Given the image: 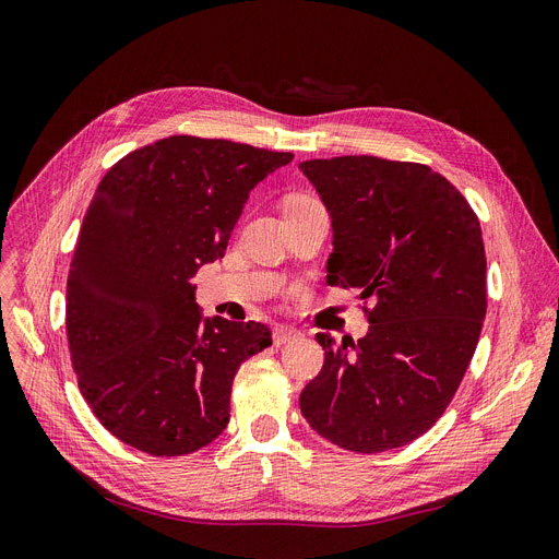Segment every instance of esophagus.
<instances>
[{
    "label": "esophagus",
    "instance_id": "34e87169",
    "mask_svg": "<svg viewBox=\"0 0 559 559\" xmlns=\"http://www.w3.org/2000/svg\"><path fill=\"white\" fill-rule=\"evenodd\" d=\"M301 333L299 331H295V329H274V345L276 347H283V345H287V343H293V340H297Z\"/></svg>",
    "mask_w": 559,
    "mask_h": 559
}]
</instances>
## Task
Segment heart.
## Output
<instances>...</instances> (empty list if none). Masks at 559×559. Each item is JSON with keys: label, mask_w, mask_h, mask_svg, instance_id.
<instances>
[{"label": "heart", "mask_w": 559, "mask_h": 559, "mask_svg": "<svg viewBox=\"0 0 559 559\" xmlns=\"http://www.w3.org/2000/svg\"><path fill=\"white\" fill-rule=\"evenodd\" d=\"M306 201H312V199H308V197H289V199H287V203H285V207L301 205V203H306Z\"/></svg>", "instance_id": "heart-1"}]
</instances>
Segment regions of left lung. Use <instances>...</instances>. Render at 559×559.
<instances>
[{
    "instance_id": "8db88e82",
    "label": "left lung",
    "mask_w": 559,
    "mask_h": 559,
    "mask_svg": "<svg viewBox=\"0 0 559 559\" xmlns=\"http://www.w3.org/2000/svg\"><path fill=\"white\" fill-rule=\"evenodd\" d=\"M299 168L333 219L329 283L374 299L358 343L314 335L324 366L301 391V414L337 448H402L443 416L475 354L487 314L479 219L418 162L345 155Z\"/></svg>"
}]
</instances>
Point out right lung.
Masks as SVG:
<instances>
[{
	"label": "right lung",
	"mask_w": 559,
	"mask_h": 559,
	"mask_svg": "<svg viewBox=\"0 0 559 559\" xmlns=\"http://www.w3.org/2000/svg\"><path fill=\"white\" fill-rule=\"evenodd\" d=\"M293 153L168 136L118 159L95 189L66 283V335L95 418L153 456L212 443L241 362L272 345L260 322L201 320L189 283L224 258L251 189Z\"/></svg>",
	"instance_id": "right-lung-1"
}]
</instances>
